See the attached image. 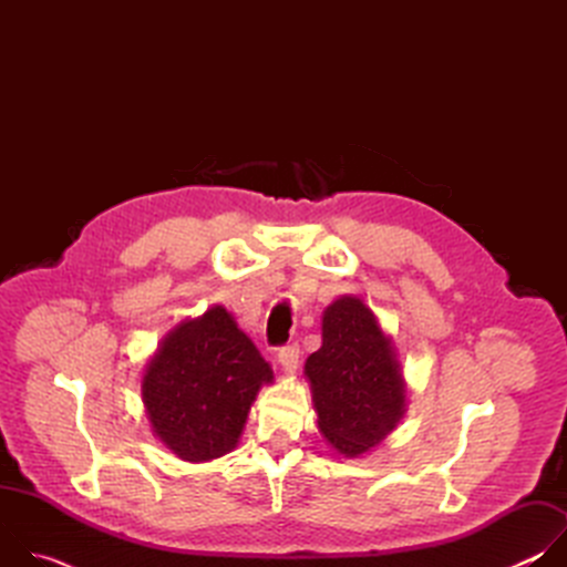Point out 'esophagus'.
Returning a JSON list of instances; mask_svg holds the SVG:
<instances>
[{"label": "esophagus", "instance_id": "esophagus-1", "mask_svg": "<svg viewBox=\"0 0 567 567\" xmlns=\"http://www.w3.org/2000/svg\"><path fill=\"white\" fill-rule=\"evenodd\" d=\"M298 359H300V348H298V343H287V346H282V348L278 350V363H280L282 370L289 372V374L296 372Z\"/></svg>", "mask_w": 567, "mask_h": 567}]
</instances>
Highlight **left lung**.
Here are the masks:
<instances>
[{
  "instance_id": "8db88e82",
  "label": "left lung",
  "mask_w": 567,
  "mask_h": 567,
  "mask_svg": "<svg viewBox=\"0 0 567 567\" xmlns=\"http://www.w3.org/2000/svg\"><path fill=\"white\" fill-rule=\"evenodd\" d=\"M305 374L318 429L346 457L377 446L403 415L406 388L392 343L361 298L343 296L328 307L322 346L307 359Z\"/></svg>"
}]
</instances>
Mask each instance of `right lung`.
<instances>
[{
    "label": "right lung",
    "instance_id": "right-lung-1",
    "mask_svg": "<svg viewBox=\"0 0 567 567\" xmlns=\"http://www.w3.org/2000/svg\"><path fill=\"white\" fill-rule=\"evenodd\" d=\"M274 372L224 307L171 332L147 363L143 401L156 437L204 462L235 449L251 403Z\"/></svg>",
    "mask_w": 567,
    "mask_h": 567
}]
</instances>
